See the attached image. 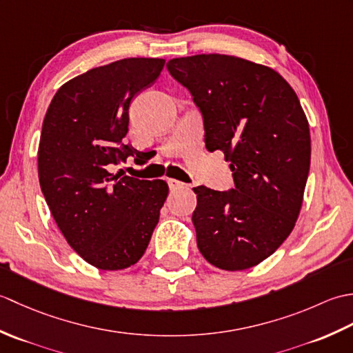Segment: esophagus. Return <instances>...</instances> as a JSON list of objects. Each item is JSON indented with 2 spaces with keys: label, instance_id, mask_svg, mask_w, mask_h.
Masks as SVG:
<instances>
[{
  "label": "esophagus",
  "instance_id": "34e87169",
  "mask_svg": "<svg viewBox=\"0 0 353 353\" xmlns=\"http://www.w3.org/2000/svg\"><path fill=\"white\" fill-rule=\"evenodd\" d=\"M168 186L170 190H179V188H185V183L176 181V179H168Z\"/></svg>",
  "mask_w": 353,
  "mask_h": 353
}]
</instances>
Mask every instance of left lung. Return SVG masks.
<instances>
[{
	"instance_id": "1",
	"label": "left lung",
	"mask_w": 353,
	"mask_h": 353,
	"mask_svg": "<svg viewBox=\"0 0 353 353\" xmlns=\"http://www.w3.org/2000/svg\"><path fill=\"white\" fill-rule=\"evenodd\" d=\"M170 74L201 112L205 144L220 150L235 188L197 186L192 223L208 262L228 272L273 254L301 212L310 172V125L279 72L226 54L171 59Z\"/></svg>"
}]
</instances>
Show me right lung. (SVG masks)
I'll list each match as a JSON object with an SVG mask.
<instances>
[{
    "label": "right lung",
    "mask_w": 353,
    "mask_h": 353,
    "mask_svg": "<svg viewBox=\"0 0 353 353\" xmlns=\"http://www.w3.org/2000/svg\"><path fill=\"white\" fill-rule=\"evenodd\" d=\"M163 65V59L130 57L89 70L59 88L43 118L37 150L42 194L68 244L100 270L137 264L168 196L167 182L109 171L138 156L123 144L129 108Z\"/></svg>",
    "instance_id": "obj_1"
}]
</instances>
